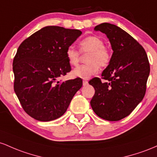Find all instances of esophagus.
<instances>
[{"instance_id":"1","label":"esophagus","mask_w":157,"mask_h":157,"mask_svg":"<svg viewBox=\"0 0 157 157\" xmlns=\"http://www.w3.org/2000/svg\"><path fill=\"white\" fill-rule=\"evenodd\" d=\"M87 84H88V82H87V81L84 80V81H83V85H84V86H86V85H87Z\"/></svg>"}]
</instances>
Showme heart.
<instances>
[{"label": "heart", "mask_w": 157, "mask_h": 157, "mask_svg": "<svg viewBox=\"0 0 157 157\" xmlns=\"http://www.w3.org/2000/svg\"><path fill=\"white\" fill-rule=\"evenodd\" d=\"M104 40L98 36H91L84 38L79 42V51L82 53H87V64L77 67L72 71V75L75 78L87 79L96 75L99 70V67H105L111 61V51L105 47ZM80 52L73 47H67L66 58L71 66L78 65L80 59Z\"/></svg>", "instance_id": "1"}]
</instances>
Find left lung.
<instances>
[{"label":"left lung","instance_id":"left-lung-1","mask_svg":"<svg viewBox=\"0 0 157 157\" xmlns=\"http://www.w3.org/2000/svg\"><path fill=\"white\" fill-rule=\"evenodd\" d=\"M105 33L113 51L110 64L99 78L89 82L95 89L90 105L95 113L107 121L128 117L145 96L150 64L145 49L119 26L103 23L94 28Z\"/></svg>","mask_w":157,"mask_h":157}]
</instances>
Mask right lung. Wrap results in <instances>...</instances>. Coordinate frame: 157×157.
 <instances>
[{"instance_id": "obj_1", "label": "right lung", "mask_w": 157, "mask_h": 157, "mask_svg": "<svg viewBox=\"0 0 157 157\" xmlns=\"http://www.w3.org/2000/svg\"><path fill=\"white\" fill-rule=\"evenodd\" d=\"M82 33L78 29L45 26L19 46L12 66L14 90L24 111L36 120L61 117L82 87L80 78L57 81L71 70L66 50Z\"/></svg>"}]
</instances>
